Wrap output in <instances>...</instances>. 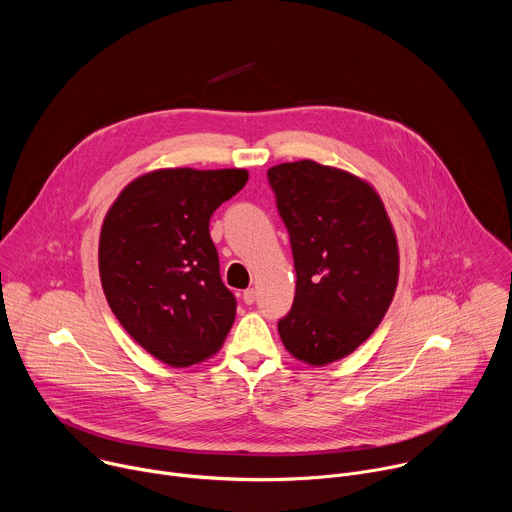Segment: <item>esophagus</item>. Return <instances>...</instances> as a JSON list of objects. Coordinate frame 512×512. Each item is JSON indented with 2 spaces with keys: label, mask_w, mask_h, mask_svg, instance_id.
I'll return each instance as SVG.
<instances>
[{
  "label": "esophagus",
  "mask_w": 512,
  "mask_h": 512,
  "mask_svg": "<svg viewBox=\"0 0 512 512\" xmlns=\"http://www.w3.org/2000/svg\"><path fill=\"white\" fill-rule=\"evenodd\" d=\"M255 298H257V291L251 287V289H245L243 291V302L247 304V306H251L253 302H255Z\"/></svg>",
  "instance_id": "esophagus-1"
}]
</instances>
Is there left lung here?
Returning a JSON list of instances; mask_svg holds the SVG:
<instances>
[{
    "mask_svg": "<svg viewBox=\"0 0 512 512\" xmlns=\"http://www.w3.org/2000/svg\"><path fill=\"white\" fill-rule=\"evenodd\" d=\"M289 233L296 296L277 330L287 352L326 367L367 340L399 281V247L377 190L312 160L267 170Z\"/></svg>",
    "mask_w": 512,
    "mask_h": 512,
    "instance_id": "8db88e82",
    "label": "left lung"
}]
</instances>
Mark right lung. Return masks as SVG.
<instances>
[{"mask_svg":"<svg viewBox=\"0 0 512 512\" xmlns=\"http://www.w3.org/2000/svg\"><path fill=\"white\" fill-rule=\"evenodd\" d=\"M247 180L239 168L154 170L129 182L105 214L99 273L109 308L170 367L216 354L235 322L208 223Z\"/></svg>","mask_w":512,"mask_h":512,"instance_id":"right-lung-1","label":"right lung"}]
</instances>
